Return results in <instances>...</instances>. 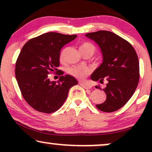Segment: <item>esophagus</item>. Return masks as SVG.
<instances>
[{"label": "esophagus", "instance_id": "obj_1", "mask_svg": "<svg viewBox=\"0 0 152 152\" xmlns=\"http://www.w3.org/2000/svg\"><path fill=\"white\" fill-rule=\"evenodd\" d=\"M79 84L81 85L83 88H86V89H90V88H91V87H92L90 84H88V83H83V82H80Z\"/></svg>", "mask_w": 152, "mask_h": 152}]
</instances>
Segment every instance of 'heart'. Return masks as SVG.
Returning <instances> with one entry per match:
<instances>
[{
  "mask_svg": "<svg viewBox=\"0 0 152 152\" xmlns=\"http://www.w3.org/2000/svg\"><path fill=\"white\" fill-rule=\"evenodd\" d=\"M79 49L81 53H84V52H90L93 54L95 51L96 48L95 46L89 42H83L81 43L79 46ZM66 49H64L61 52L60 56V61H64V56H65ZM68 71L71 75H72L74 77L77 78H83L89 74V70L86 67L83 66H71L68 69Z\"/></svg>",
  "mask_w": 152,
  "mask_h": 152,
  "instance_id": "obj_1",
  "label": "heart"
}]
</instances>
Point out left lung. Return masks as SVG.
Wrapping results in <instances>:
<instances>
[{
  "mask_svg": "<svg viewBox=\"0 0 152 152\" xmlns=\"http://www.w3.org/2000/svg\"><path fill=\"white\" fill-rule=\"evenodd\" d=\"M86 37L100 47L103 63L91 76L94 81H108L103 90L106 94L104 103L97 109L104 112L117 111L133 96L139 80V62L137 54L130 43L114 33L99 31L88 33ZM96 88L102 89L100 86Z\"/></svg>",
  "mask_w": 152,
  "mask_h": 152,
  "instance_id": "left-lung-1",
  "label": "left lung"
}]
</instances>
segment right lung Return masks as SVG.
<instances>
[{
  "label": "right lung",
  "mask_w": 152,
  "mask_h": 152,
  "mask_svg": "<svg viewBox=\"0 0 152 152\" xmlns=\"http://www.w3.org/2000/svg\"><path fill=\"white\" fill-rule=\"evenodd\" d=\"M76 35L48 32L31 38L20 50L15 74L26 102L39 112L50 114L60 109L67 99L69 89L78 84L70 75H64L59 66L60 50ZM53 71L61 75L58 81L50 82L48 74Z\"/></svg>",
  "instance_id": "right-lung-1"
}]
</instances>
